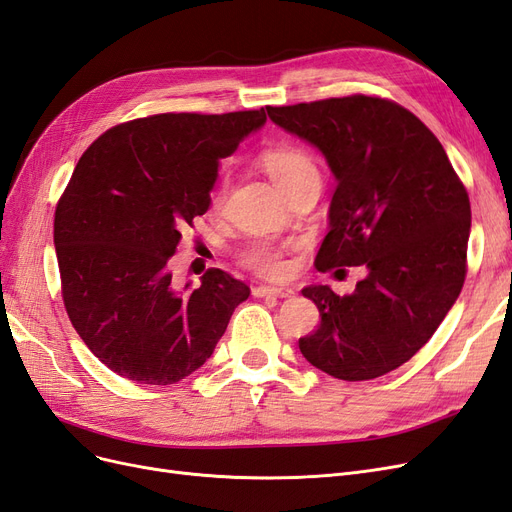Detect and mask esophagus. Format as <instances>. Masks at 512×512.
<instances>
[{"instance_id": "34e87169", "label": "esophagus", "mask_w": 512, "mask_h": 512, "mask_svg": "<svg viewBox=\"0 0 512 512\" xmlns=\"http://www.w3.org/2000/svg\"><path fill=\"white\" fill-rule=\"evenodd\" d=\"M254 297H277V299H290L294 297V290L288 286H256Z\"/></svg>"}]
</instances>
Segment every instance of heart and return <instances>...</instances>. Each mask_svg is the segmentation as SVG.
Instances as JSON below:
<instances>
[{
  "label": "heart",
  "mask_w": 512,
  "mask_h": 512,
  "mask_svg": "<svg viewBox=\"0 0 512 512\" xmlns=\"http://www.w3.org/2000/svg\"><path fill=\"white\" fill-rule=\"evenodd\" d=\"M262 166H265L269 177L275 181V185L282 192H286L294 183H299L307 177H320L314 158L309 156L305 149L292 147V145H280V147L267 149L262 153ZM224 196H226V183H222L220 188L213 192V203L220 205ZM245 260L254 271L262 275H271V277L284 275L288 269L284 254L265 243L252 247V250L247 252Z\"/></svg>",
  "instance_id": "b5f03b06"
}]
</instances>
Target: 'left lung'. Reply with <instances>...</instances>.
I'll return each mask as SVG.
<instances>
[{
    "instance_id": "obj_1",
    "label": "left lung",
    "mask_w": 512,
    "mask_h": 512,
    "mask_svg": "<svg viewBox=\"0 0 512 512\" xmlns=\"http://www.w3.org/2000/svg\"><path fill=\"white\" fill-rule=\"evenodd\" d=\"M269 119L316 147L337 181L318 271L367 269L354 292L305 286L320 327L299 339L324 374L359 382L410 361L466 280L470 200L444 147L395 102L348 96L267 106Z\"/></svg>"
}]
</instances>
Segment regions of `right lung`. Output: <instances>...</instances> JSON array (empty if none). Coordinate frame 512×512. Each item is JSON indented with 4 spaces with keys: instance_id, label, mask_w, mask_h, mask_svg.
Listing matches in <instances>:
<instances>
[{
    "instance_id": "obj_1",
    "label": "right lung",
    "mask_w": 512,
    "mask_h": 512,
    "mask_svg": "<svg viewBox=\"0 0 512 512\" xmlns=\"http://www.w3.org/2000/svg\"><path fill=\"white\" fill-rule=\"evenodd\" d=\"M265 123V108L153 115L104 132L76 164L55 211L61 292L76 333L117 376L188 378L250 297L222 269L177 290L170 256L207 213L220 160Z\"/></svg>"
}]
</instances>
